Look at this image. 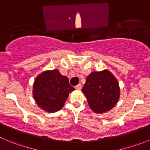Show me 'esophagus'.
<instances>
[{
  "mask_svg": "<svg viewBox=\"0 0 150 150\" xmlns=\"http://www.w3.org/2000/svg\"><path fill=\"white\" fill-rule=\"evenodd\" d=\"M81 88H82V86L81 83H78L77 86H75V89H81Z\"/></svg>",
  "mask_w": 150,
  "mask_h": 150,
  "instance_id": "obj_1",
  "label": "esophagus"
}]
</instances>
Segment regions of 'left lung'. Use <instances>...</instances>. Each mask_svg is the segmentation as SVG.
I'll return each instance as SVG.
<instances>
[{
	"mask_svg": "<svg viewBox=\"0 0 150 150\" xmlns=\"http://www.w3.org/2000/svg\"><path fill=\"white\" fill-rule=\"evenodd\" d=\"M92 111L103 113L115 107L119 98L117 80L107 70L93 72L86 78L82 89Z\"/></svg>",
	"mask_w": 150,
	"mask_h": 150,
	"instance_id": "8db88e82",
	"label": "left lung"
}]
</instances>
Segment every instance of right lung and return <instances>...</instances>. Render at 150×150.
<instances>
[{
	"instance_id": "right-lung-1",
	"label": "right lung",
	"mask_w": 150,
	"mask_h": 150,
	"mask_svg": "<svg viewBox=\"0 0 150 150\" xmlns=\"http://www.w3.org/2000/svg\"><path fill=\"white\" fill-rule=\"evenodd\" d=\"M75 90L67 76L57 69L47 71L36 78L33 86V96L40 108L48 112H54L64 107L70 93Z\"/></svg>"
}]
</instances>
